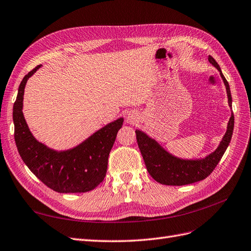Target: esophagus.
Instances as JSON below:
<instances>
[{
	"label": "esophagus",
	"mask_w": 251,
	"mask_h": 251,
	"mask_svg": "<svg viewBox=\"0 0 251 251\" xmlns=\"http://www.w3.org/2000/svg\"><path fill=\"white\" fill-rule=\"evenodd\" d=\"M126 120H127L128 123L132 124V123H134L135 121L138 120V114L135 113V112H133V111H129V112H127Z\"/></svg>",
	"instance_id": "esophagus-1"
}]
</instances>
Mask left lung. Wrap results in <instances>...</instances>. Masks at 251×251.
<instances>
[{
  "instance_id": "1",
  "label": "left lung",
  "mask_w": 251,
  "mask_h": 251,
  "mask_svg": "<svg viewBox=\"0 0 251 251\" xmlns=\"http://www.w3.org/2000/svg\"><path fill=\"white\" fill-rule=\"evenodd\" d=\"M208 61L212 66L219 70L226 87L228 105L231 109L232 98L229 84L222 74L219 64L211 55L208 56ZM233 126L234 117L233 112H231L226 132L217 149L204 157H200V159H183V157H178L170 153L162 145H160V143L156 140L149 137L146 132L140 129L135 130V134H137L138 145L149 175L160 184L182 186L202 181L212 173L231 141Z\"/></svg>"
}]
</instances>
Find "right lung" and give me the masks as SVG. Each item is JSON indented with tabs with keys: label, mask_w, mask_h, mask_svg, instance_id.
Returning a JSON list of instances; mask_svg holds the SVG:
<instances>
[{
	"label": "right lung",
	"mask_w": 251,
	"mask_h": 251,
	"mask_svg": "<svg viewBox=\"0 0 251 251\" xmlns=\"http://www.w3.org/2000/svg\"><path fill=\"white\" fill-rule=\"evenodd\" d=\"M41 67L37 66L24 76L13 105L18 151L31 173L52 190L60 193L90 191L104 180L109 152L124 119L110 122L73 148L55 150L43 144L33 137L23 114L26 83Z\"/></svg>",
	"instance_id": "obj_1"
}]
</instances>
